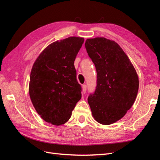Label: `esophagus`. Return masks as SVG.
Instances as JSON below:
<instances>
[{
    "mask_svg": "<svg viewBox=\"0 0 160 160\" xmlns=\"http://www.w3.org/2000/svg\"><path fill=\"white\" fill-rule=\"evenodd\" d=\"M82 89H83V93H85L87 90V85H82Z\"/></svg>",
    "mask_w": 160,
    "mask_h": 160,
    "instance_id": "esophagus-1",
    "label": "esophagus"
}]
</instances>
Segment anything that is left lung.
<instances>
[{
	"instance_id": "1",
	"label": "left lung",
	"mask_w": 160,
	"mask_h": 160,
	"mask_svg": "<svg viewBox=\"0 0 160 160\" xmlns=\"http://www.w3.org/2000/svg\"><path fill=\"white\" fill-rule=\"evenodd\" d=\"M87 52L95 66L97 86L88 97L92 115L110 125L122 119L133 105L139 89L138 76L127 55L113 41L88 38Z\"/></svg>"
}]
</instances>
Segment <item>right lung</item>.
Here are the masks:
<instances>
[{
  "label": "right lung",
  "instance_id": "1",
  "mask_svg": "<svg viewBox=\"0 0 160 160\" xmlns=\"http://www.w3.org/2000/svg\"><path fill=\"white\" fill-rule=\"evenodd\" d=\"M83 42V38L76 37L57 41L47 47L33 64L30 98L38 114L47 123H65L81 98L74 61Z\"/></svg>",
  "mask_w": 160,
  "mask_h": 160
}]
</instances>
